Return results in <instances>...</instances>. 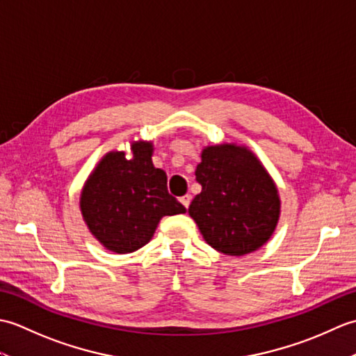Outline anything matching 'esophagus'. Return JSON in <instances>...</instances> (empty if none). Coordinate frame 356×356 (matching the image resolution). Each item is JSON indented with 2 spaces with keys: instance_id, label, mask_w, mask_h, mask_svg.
<instances>
[{
  "instance_id": "1",
  "label": "esophagus",
  "mask_w": 356,
  "mask_h": 356,
  "mask_svg": "<svg viewBox=\"0 0 356 356\" xmlns=\"http://www.w3.org/2000/svg\"><path fill=\"white\" fill-rule=\"evenodd\" d=\"M180 202H182V205L185 208H188V207H190V203H191V195L190 194L182 195V197H180Z\"/></svg>"
}]
</instances>
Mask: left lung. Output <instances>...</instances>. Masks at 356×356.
<instances>
[{"label":"left lung","mask_w":356,"mask_h":356,"mask_svg":"<svg viewBox=\"0 0 356 356\" xmlns=\"http://www.w3.org/2000/svg\"><path fill=\"white\" fill-rule=\"evenodd\" d=\"M195 180L202 193L188 213L209 246L238 257L266 243L278 222L280 199L251 151L234 143L205 148Z\"/></svg>","instance_id":"1"}]
</instances>
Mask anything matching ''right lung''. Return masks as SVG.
<instances>
[{
	"label": "right lung",
	"mask_w": 356,
	"mask_h": 356,
	"mask_svg": "<svg viewBox=\"0 0 356 356\" xmlns=\"http://www.w3.org/2000/svg\"><path fill=\"white\" fill-rule=\"evenodd\" d=\"M153 145L133 143V159L113 151L96 166L81 195V211L90 232L118 254L145 246L163 216L186 208L166 188V174L151 162Z\"/></svg>",
	"instance_id": "right-lung-1"
}]
</instances>
